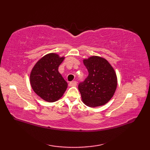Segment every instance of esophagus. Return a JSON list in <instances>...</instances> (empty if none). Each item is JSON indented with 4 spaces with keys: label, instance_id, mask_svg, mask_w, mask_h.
Masks as SVG:
<instances>
[{
    "label": "esophagus",
    "instance_id": "esophagus-1",
    "mask_svg": "<svg viewBox=\"0 0 150 150\" xmlns=\"http://www.w3.org/2000/svg\"><path fill=\"white\" fill-rule=\"evenodd\" d=\"M69 86H77V82L76 81H72V82H70L69 84Z\"/></svg>",
    "mask_w": 150,
    "mask_h": 150
}]
</instances>
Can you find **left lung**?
Masks as SVG:
<instances>
[{
	"label": "left lung",
	"mask_w": 150,
	"mask_h": 150,
	"mask_svg": "<svg viewBox=\"0 0 150 150\" xmlns=\"http://www.w3.org/2000/svg\"><path fill=\"white\" fill-rule=\"evenodd\" d=\"M88 71L84 82L79 84L82 100L86 106L94 108L106 104L113 97L117 86L116 73L103 57L91 56L83 59Z\"/></svg>",
	"instance_id": "1"
}]
</instances>
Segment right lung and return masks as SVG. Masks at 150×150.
I'll return each mask as SVG.
<instances>
[{"label": "right lung", "instance_id": "1", "mask_svg": "<svg viewBox=\"0 0 150 150\" xmlns=\"http://www.w3.org/2000/svg\"><path fill=\"white\" fill-rule=\"evenodd\" d=\"M64 58L55 53L46 54L38 60L30 73V82L33 90L48 103L59 100L68 87L58 70Z\"/></svg>", "mask_w": 150, "mask_h": 150}]
</instances>
